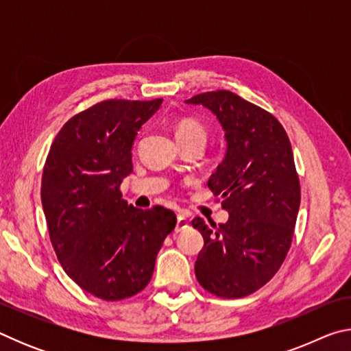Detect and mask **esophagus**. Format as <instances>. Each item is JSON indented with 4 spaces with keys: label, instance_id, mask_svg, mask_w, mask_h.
Segmentation results:
<instances>
[{
    "label": "esophagus",
    "instance_id": "1",
    "mask_svg": "<svg viewBox=\"0 0 351 351\" xmlns=\"http://www.w3.org/2000/svg\"><path fill=\"white\" fill-rule=\"evenodd\" d=\"M189 226V219L182 215V213H180V215L176 217V226H175V232H181V230H184Z\"/></svg>",
    "mask_w": 351,
    "mask_h": 351
}]
</instances>
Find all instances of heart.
<instances>
[{
	"label": "heart",
	"mask_w": 351,
	"mask_h": 351,
	"mask_svg": "<svg viewBox=\"0 0 351 351\" xmlns=\"http://www.w3.org/2000/svg\"><path fill=\"white\" fill-rule=\"evenodd\" d=\"M175 133L180 142L189 139H204L206 141V127L197 117L184 116L180 117L175 123Z\"/></svg>",
	"instance_id": "1"
}]
</instances>
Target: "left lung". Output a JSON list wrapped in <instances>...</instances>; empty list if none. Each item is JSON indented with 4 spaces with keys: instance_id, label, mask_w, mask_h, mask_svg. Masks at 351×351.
<instances>
[{
    "instance_id": "left-lung-1",
    "label": "left lung",
    "mask_w": 351,
    "mask_h": 351,
    "mask_svg": "<svg viewBox=\"0 0 351 351\" xmlns=\"http://www.w3.org/2000/svg\"><path fill=\"white\" fill-rule=\"evenodd\" d=\"M218 117L228 153L207 186L229 219L193 218L204 239L195 276L206 291L240 299L268 283L287 258L300 206V181L291 142L269 111L235 93L217 90L186 100Z\"/></svg>"
}]
</instances>
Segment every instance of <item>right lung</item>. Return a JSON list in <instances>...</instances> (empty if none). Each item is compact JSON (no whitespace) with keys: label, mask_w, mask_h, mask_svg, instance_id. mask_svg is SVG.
Wrapping results in <instances>:
<instances>
[{"label":"right lung","mask_w":351,"mask_h":351,"mask_svg":"<svg viewBox=\"0 0 351 351\" xmlns=\"http://www.w3.org/2000/svg\"><path fill=\"white\" fill-rule=\"evenodd\" d=\"M161 104L110 99L80 111L56 136L43 167L41 203L57 258L83 291L106 302L147 287L176 224L171 210L128 206L121 192L136 134Z\"/></svg>","instance_id":"1"}]
</instances>
